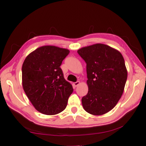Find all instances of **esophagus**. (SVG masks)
<instances>
[{"label":"esophagus","mask_w":146,"mask_h":146,"mask_svg":"<svg viewBox=\"0 0 146 146\" xmlns=\"http://www.w3.org/2000/svg\"><path fill=\"white\" fill-rule=\"evenodd\" d=\"M80 83V82H79V81H78V82H75V83H73V85L75 86V87H76L77 86H78L79 84Z\"/></svg>","instance_id":"1"}]
</instances>
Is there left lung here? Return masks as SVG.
<instances>
[{
	"label": "left lung",
	"mask_w": 146,
	"mask_h": 146,
	"mask_svg": "<svg viewBox=\"0 0 146 146\" xmlns=\"http://www.w3.org/2000/svg\"><path fill=\"white\" fill-rule=\"evenodd\" d=\"M78 53L86 63L88 92L82 99L86 111L101 115L115 106L122 95L127 71L122 54L104 44L83 47Z\"/></svg>",
	"instance_id": "8db88e82"
}]
</instances>
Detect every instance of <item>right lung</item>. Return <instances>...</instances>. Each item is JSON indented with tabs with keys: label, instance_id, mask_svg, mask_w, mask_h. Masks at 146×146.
<instances>
[{
	"label": "right lung",
	"instance_id": "1",
	"mask_svg": "<svg viewBox=\"0 0 146 146\" xmlns=\"http://www.w3.org/2000/svg\"><path fill=\"white\" fill-rule=\"evenodd\" d=\"M67 49L43 46L27 55L22 67L23 87L36 109L51 115L66 107L73 92L60 66L69 54Z\"/></svg>",
	"mask_w": 146,
	"mask_h": 146
}]
</instances>
